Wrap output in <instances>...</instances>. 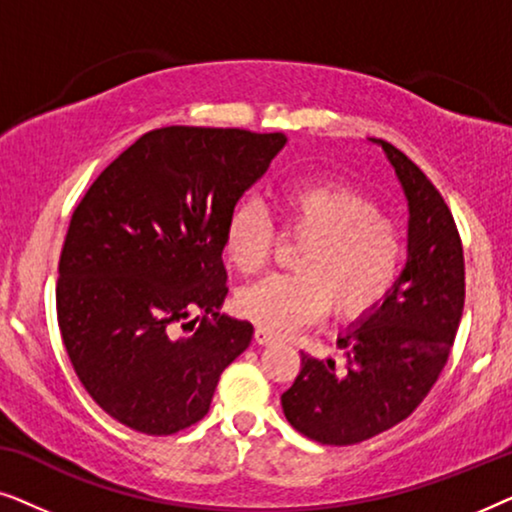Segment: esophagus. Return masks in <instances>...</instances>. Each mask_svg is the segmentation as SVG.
I'll list each match as a JSON object with an SVG mask.
<instances>
[{
    "instance_id": "esophagus-1",
    "label": "esophagus",
    "mask_w": 512,
    "mask_h": 512,
    "mask_svg": "<svg viewBox=\"0 0 512 512\" xmlns=\"http://www.w3.org/2000/svg\"><path fill=\"white\" fill-rule=\"evenodd\" d=\"M254 338H256V342H258V345H272V342H275V340H277V338H275V335H272L270 331H265V328H256Z\"/></svg>"
}]
</instances>
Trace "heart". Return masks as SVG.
Returning <instances> with one entry per match:
<instances>
[{"mask_svg":"<svg viewBox=\"0 0 512 512\" xmlns=\"http://www.w3.org/2000/svg\"><path fill=\"white\" fill-rule=\"evenodd\" d=\"M282 233L307 237L293 275H270L237 293V310L265 331L284 335L317 321L359 319L394 289L405 242L396 221L380 214L370 195L321 181H289L275 193ZM277 230L254 200L233 209L226 223L228 261L242 275L268 265Z\"/></svg>","mask_w":512,"mask_h":512,"instance_id":"heart-1","label":"heart"}]
</instances>
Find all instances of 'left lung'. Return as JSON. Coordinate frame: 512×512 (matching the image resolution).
Listing matches in <instances>:
<instances>
[{
  "instance_id": "1",
  "label": "left lung",
  "mask_w": 512,
  "mask_h": 512,
  "mask_svg": "<svg viewBox=\"0 0 512 512\" xmlns=\"http://www.w3.org/2000/svg\"><path fill=\"white\" fill-rule=\"evenodd\" d=\"M377 144L410 205L408 263L384 303L338 338L345 363L300 352L282 408L321 445L361 443L408 419L443 373L464 312V247L450 207L405 153Z\"/></svg>"
}]
</instances>
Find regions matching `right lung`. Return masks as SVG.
Returning <instances> with one entry per match:
<instances>
[{"label": "right lung", "instance_id": "add662e5", "mask_svg": "<svg viewBox=\"0 0 512 512\" xmlns=\"http://www.w3.org/2000/svg\"><path fill=\"white\" fill-rule=\"evenodd\" d=\"M284 144L282 132L151 130L76 205L58 263V326L83 389L116 422L146 436L188 429L249 347L254 326L219 314L223 237Z\"/></svg>", "mask_w": 512, "mask_h": 512}]
</instances>
